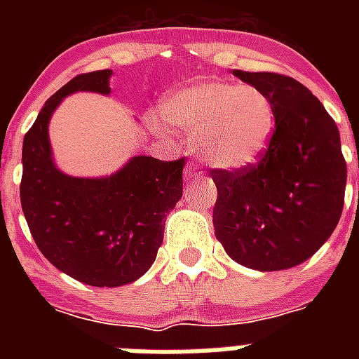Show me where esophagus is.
Segmentation results:
<instances>
[{
  "label": "esophagus",
  "instance_id": "34e87169",
  "mask_svg": "<svg viewBox=\"0 0 359 359\" xmlns=\"http://www.w3.org/2000/svg\"><path fill=\"white\" fill-rule=\"evenodd\" d=\"M201 171H199V168H197L196 163H188V165H186V169H184V177L188 180L190 179H196V177H201Z\"/></svg>",
  "mask_w": 359,
  "mask_h": 359
}]
</instances>
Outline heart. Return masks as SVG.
Returning a JSON list of instances; mask_svg holds the SVG:
<instances>
[{
    "instance_id": "obj_1",
    "label": "heart",
    "mask_w": 359,
    "mask_h": 359,
    "mask_svg": "<svg viewBox=\"0 0 359 359\" xmlns=\"http://www.w3.org/2000/svg\"><path fill=\"white\" fill-rule=\"evenodd\" d=\"M162 117L194 132L191 149L210 168L236 171L261 160L276 132L272 98L259 87L208 80L171 93Z\"/></svg>"
}]
</instances>
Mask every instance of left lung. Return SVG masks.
<instances>
[{"instance_id":"left-lung-1","label":"left lung","mask_w":359,"mask_h":359,"mask_svg":"<svg viewBox=\"0 0 359 359\" xmlns=\"http://www.w3.org/2000/svg\"><path fill=\"white\" fill-rule=\"evenodd\" d=\"M272 98L276 132L250 168L214 169V233L227 255L259 272L298 266L339 224L346 163L337 124L300 81L273 72L233 70Z\"/></svg>"}]
</instances>
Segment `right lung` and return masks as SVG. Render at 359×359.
Returning <instances> with one entry per match:
<instances>
[{"label": "right lung", "mask_w": 359, "mask_h": 359, "mask_svg": "<svg viewBox=\"0 0 359 359\" xmlns=\"http://www.w3.org/2000/svg\"><path fill=\"white\" fill-rule=\"evenodd\" d=\"M111 70L76 76L50 97L24 137L20 201L39 250L63 273L93 287H121L152 266L165 218L182 197L184 158L132 156L106 177H72L55 165L48 126L63 98L109 95Z\"/></svg>", "instance_id": "right-lung-1"}]
</instances>
